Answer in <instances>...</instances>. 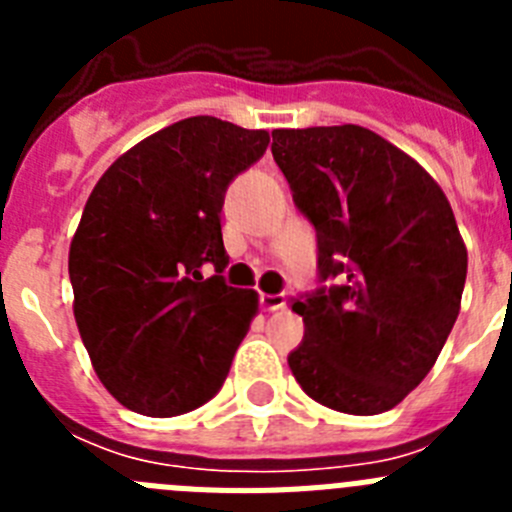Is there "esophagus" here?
Instances as JSON below:
<instances>
[{
    "label": "esophagus",
    "instance_id": "1",
    "mask_svg": "<svg viewBox=\"0 0 512 512\" xmlns=\"http://www.w3.org/2000/svg\"><path fill=\"white\" fill-rule=\"evenodd\" d=\"M259 302L266 312H274V310H282V307L287 305V297L284 295H261Z\"/></svg>",
    "mask_w": 512,
    "mask_h": 512
}]
</instances>
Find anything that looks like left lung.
<instances>
[{
    "label": "left lung",
    "mask_w": 512,
    "mask_h": 512,
    "mask_svg": "<svg viewBox=\"0 0 512 512\" xmlns=\"http://www.w3.org/2000/svg\"><path fill=\"white\" fill-rule=\"evenodd\" d=\"M271 153L318 235V282L289 369L315 402L392 410L431 372L467 282V248L433 176L359 125L274 130Z\"/></svg>",
    "instance_id": "obj_1"
}]
</instances>
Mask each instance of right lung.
I'll return each mask as SVG.
<instances>
[{"label":"right lung","instance_id":"obj_1","mask_svg":"<svg viewBox=\"0 0 512 512\" xmlns=\"http://www.w3.org/2000/svg\"><path fill=\"white\" fill-rule=\"evenodd\" d=\"M266 146V130L187 117L122 153L89 194L69 251L74 318L99 382L133 413H189L228 377L259 295L225 284L220 212Z\"/></svg>","mask_w":512,"mask_h":512}]
</instances>
